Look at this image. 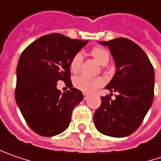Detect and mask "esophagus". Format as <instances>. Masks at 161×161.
Segmentation results:
<instances>
[{"mask_svg":"<svg viewBox=\"0 0 161 161\" xmlns=\"http://www.w3.org/2000/svg\"><path fill=\"white\" fill-rule=\"evenodd\" d=\"M83 95H84V99L85 100L87 99V98H88V97H89V95H88L87 93H84Z\"/></svg>","mask_w":161,"mask_h":161,"instance_id":"34e87169","label":"esophagus"}]
</instances>
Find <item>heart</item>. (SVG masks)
<instances>
[{"instance_id":"1","label":"heart","mask_w":161,"mask_h":161,"mask_svg":"<svg viewBox=\"0 0 161 161\" xmlns=\"http://www.w3.org/2000/svg\"><path fill=\"white\" fill-rule=\"evenodd\" d=\"M91 56L100 65H107L108 64L110 56L109 53L103 47H96L91 53ZM83 64V55L81 53H77L71 60L70 63V69L73 73H77L81 69ZM74 86L83 92L91 93L94 92L97 88L102 86L104 85V79L102 77H87L86 75H79L76 76L74 81Z\"/></svg>"}]
</instances>
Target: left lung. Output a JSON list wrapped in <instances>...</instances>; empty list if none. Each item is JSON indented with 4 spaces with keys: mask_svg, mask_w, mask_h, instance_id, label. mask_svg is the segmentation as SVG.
Masks as SVG:
<instances>
[{
    "mask_svg": "<svg viewBox=\"0 0 161 161\" xmlns=\"http://www.w3.org/2000/svg\"><path fill=\"white\" fill-rule=\"evenodd\" d=\"M99 43L108 47L117 69L105 88L118 95L114 100L108 96L101 97L94 124L104 135L127 137L137 130L151 108L154 69L145 52L131 40L119 37Z\"/></svg>",
    "mask_w": 161,
    "mask_h": 161,
    "instance_id": "obj_1",
    "label": "left lung"
}]
</instances>
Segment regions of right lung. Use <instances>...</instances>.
Wrapping results in <instances>:
<instances>
[{
	"mask_svg": "<svg viewBox=\"0 0 161 161\" xmlns=\"http://www.w3.org/2000/svg\"><path fill=\"white\" fill-rule=\"evenodd\" d=\"M87 43L51 33L22 53L16 69L15 100L26 123L38 135L53 137L68 128L72 111L84 96L75 87L62 93L57 82L71 83V60Z\"/></svg>",
	"mask_w": 161,
	"mask_h": 161,
	"instance_id": "right-lung-1",
	"label": "right lung"
}]
</instances>
